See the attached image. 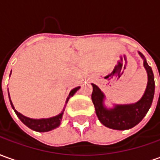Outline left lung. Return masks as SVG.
<instances>
[{
	"label": "left lung",
	"mask_w": 160,
	"mask_h": 160,
	"mask_svg": "<svg viewBox=\"0 0 160 160\" xmlns=\"http://www.w3.org/2000/svg\"><path fill=\"white\" fill-rule=\"evenodd\" d=\"M139 55L144 59V66L147 72L148 82L143 97L138 102L127 105H116L114 108L108 109L103 104L104 94L96 85L93 86L92 101L95 108V113L103 125L113 130H129L142 121L152 106L155 82L152 67L146 62L144 56L141 52Z\"/></svg>",
	"instance_id": "1"
}]
</instances>
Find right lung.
<instances>
[{
	"label": "right lung",
	"mask_w": 160,
	"mask_h": 160,
	"mask_svg": "<svg viewBox=\"0 0 160 160\" xmlns=\"http://www.w3.org/2000/svg\"><path fill=\"white\" fill-rule=\"evenodd\" d=\"M10 74H11V72H10ZM79 89H80V87H77V88H73L71 92H70V94H69V95H68L67 99H66V102H68V99L72 97ZM8 98H9V102H10V104H11L12 108L14 109V111L16 112V116L18 117V118L27 127H29L31 130H35V131H38V132H46V131H50V130H53V129H55V128H57V127L60 125L64 110L59 115H58L56 117H51V118H45V119L44 118H43V119H32V118H29V117H24L21 113L16 111V109H15V108H14V105L12 103L11 100H10V97H9V93H8Z\"/></svg>",
	"instance_id": "add662e5"
}]
</instances>
